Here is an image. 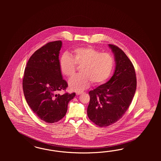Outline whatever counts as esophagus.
Returning <instances> with one entry per match:
<instances>
[{
    "instance_id": "obj_1",
    "label": "esophagus",
    "mask_w": 161,
    "mask_h": 161,
    "mask_svg": "<svg viewBox=\"0 0 161 161\" xmlns=\"http://www.w3.org/2000/svg\"><path fill=\"white\" fill-rule=\"evenodd\" d=\"M82 93H83V92H77V93H76V94H77V95H80V94H82Z\"/></svg>"
}]
</instances>
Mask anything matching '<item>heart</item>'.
<instances>
[{
  "mask_svg": "<svg viewBox=\"0 0 161 161\" xmlns=\"http://www.w3.org/2000/svg\"><path fill=\"white\" fill-rule=\"evenodd\" d=\"M114 64L112 54L101 53L92 47L75 48L71 51V56L63 54L59 60L61 73L68 77L75 73L76 65H81L80 73L68 81L70 89L75 92L87 88L91 82L95 85L104 83L112 72Z\"/></svg>",
  "mask_w": 161,
  "mask_h": 161,
  "instance_id": "heart-1",
  "label": "heart"
}]
</instances>
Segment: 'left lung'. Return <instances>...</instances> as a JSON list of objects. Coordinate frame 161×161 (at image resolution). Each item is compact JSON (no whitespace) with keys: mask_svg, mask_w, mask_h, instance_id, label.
Masks as SVG:
<instances>
[{"mask_svg":"<svg viewBox=\"0 0 161 161\" xmlns=\"http://www.w3.org/2000/svg\"><path fill=\"white\" fill-rule=\"evenodd\" d=\"M114 54L116 68L110 80L90 91L87 115L100 127H107L119 120L130 106L136 89L134 66L118 47L108 44Z\"/></svg>","mask_w":161,"mask_h":161,"instance_id":"1","label":"left lung"}]
</instances>
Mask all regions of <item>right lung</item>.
Segmentation results:
<instances>
[{
  "label": "right lung",
  "mask_w": 161,
  "mask_h": 161,
  "mask_svg": "<svg viewBox=\"0 0 161 161\" xmlns=\"http://www.w3.org/2000/svg\"><path fill=\"white\" fill-rule=\"evenodd\" d=\"M61 41L48 42L31 55L22 81L25 97L30 108L42 121L58 122L67 112L68 104L75 93L63 94L68 84L59 67Z\"/></svg>",
  "instance_id": "obj_1"
}]
</instances>
